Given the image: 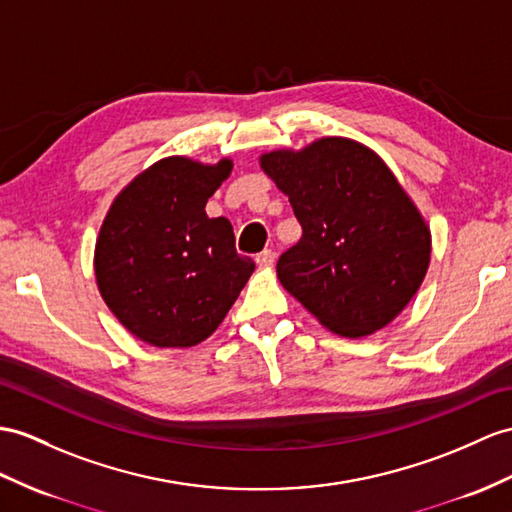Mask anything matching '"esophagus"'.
Returning a JSON list of instances; mask_svg holds the SVG:
<instances>
[{
  "label": "esophagus",
  "mask_w": 512,
  "mask_h": 512,
  "mask_svg": "<svg viewBox=\"0 0 512 512\" xmlns=\"http://www.w3.org/2000/svg\"><path fill=\"white\" fill-rule=\"evenodd\" d=\"M273 260H276V254H273L271 249H263V252L256 254V263H258L260 267H271Z\"/></svg>",
  "instance_id": "34e87169"
}]
</instances>
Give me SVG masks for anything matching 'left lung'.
Wrapping results in <instances>:
<instances>
[{
	"mask_svg": "<svg viewBox=\"0 0 512 512\" xmlns=\"http://www.w3.org/2000/svg\"><path fill=\"white\" fill-rule=\"evenodd\" d=\"M260 167L289 195L302 239L278 280L328 330L358 339L384 328L421 286L430 230L384 160L343 136L276 149Z\"/></svg>",
	"mask_w": 512,
	"mask_h": 512,
	"instance_id": "8db88e82",
	"label": "left lung"
}]
</instances>
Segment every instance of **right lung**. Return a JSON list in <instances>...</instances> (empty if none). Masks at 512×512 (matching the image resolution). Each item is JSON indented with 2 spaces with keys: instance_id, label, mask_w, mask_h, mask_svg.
<instances>
[{
  "instance_id": "add662e5",
  "label": "right lung",
  "mask_w": 512,
  "mask_h": 512,
  "mask_svg": "<svg viewBox=\"0 0 512 512\" xmlns=\"http://www.w3.org/2000/svg\"><path fill=\"white\" fill-rule=\"evenodd\" d=\"M217 165L171 156L145 169L112 202L95 245L99 293L136 339L191 347L208 339L239 297L254 260L234 247L226 217L206 202L230 176Z\"/></svg>"
}]
</instances>
